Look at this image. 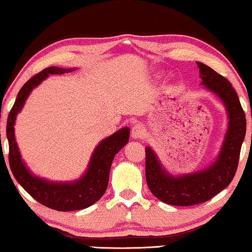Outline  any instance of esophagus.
<instances>
[{"instance_id": "34e87169", "label": "esophagus", "mask_w": 252, "mask_h": 252, "mask_svg": "<svg viewBox=\"0 0 252 252\" xmlns=\"http://www.w3.org/2000/svg\"><path fill=\"white\" fill-rule=\"evenodd\" d=\"M144 133H146V131H144V127L141 125H134L132 126V130H131V135L133 139H142L144 136Z\"/></svg>"}]
</instances>
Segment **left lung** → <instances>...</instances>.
I'll use <instances>...</instances> for the list:
<instances>
[{
	"instance_id": "8db88e82",
	"label": "left lung",
	"mask_w": 252,
	"mask_h": 252,
	"mask_svg": "<svg viewBox=\"0 0 252 252\" xmlns=\"http://www.w3.org/2000/svg\"><path fill=\"white\" fill-rule=\"evenodd\" d=\"M204 89L217 95L228 117L220 151L215 160L197 171L173 176L163 167L157 153L146 147V179L152 194L171 206H193L208 201L227 188L236 174L246 135V116L231 83L210 66L197 62Z\"/></svg>"
}]
</instances>
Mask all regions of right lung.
I'll list each match as a JSON object with an SVG mask.
<instances>
[{
    "label": "right lung",
    "instance_id": "add662e5",
    "mask_svg": "<svg viewBox=\"0 0 252 252\" xmlns=\"http://www.w3.org/2000/svg\"><path fill=\"white\" fill-rule=\"evenodd\" d=\"M74 70L75 67L62 69L59 66H50L30 79L21 88L13 108L8 113L6 123V136L10 149L8 162L16 181L37 202L58 211H74L85 209L95 203L104 194L109 183L110 169L114 156L129 142L130 138V129L125 126L100 141L92 152L87 170L76 180L51 181L35 176L27 167L15 141L14 126L16 116L23 109L30 93L42 83V81L49 78L51 74L69 73Z\"/></svg>",
    "mask_w": 252,
    "mask_h": 252
}]
</instances>
